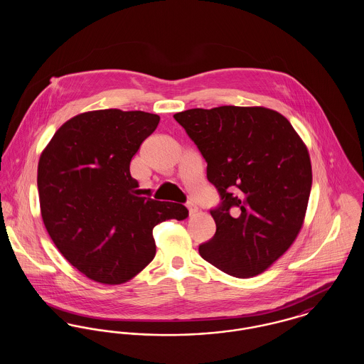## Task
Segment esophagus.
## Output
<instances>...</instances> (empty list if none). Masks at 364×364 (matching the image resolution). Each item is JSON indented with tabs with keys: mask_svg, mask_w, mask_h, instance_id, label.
Wrapping results in <instances>:
<instances>
[{
	"mask_svg": "<svg viewBox=\"0 0 364 364\" xmlns=\"http://www.w3.org/2000/svg\"><path fill=\"white\" fill-rule=\"evenodd\" d=\"M187 208L190 210V214H192V215L198 211V206H196V205H195V202H192V200L187 202Z\"/></svg>",
	"mask_w": 364,
	"mask_h": 364,
	"instance_id": "obj_1",
	"label": "esophagus"
}]
</instances>
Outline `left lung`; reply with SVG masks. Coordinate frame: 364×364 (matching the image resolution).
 <instances>
[{"instance_id": "obj_1", "label": "left lung", "mask_w": 364, "mask_h": 364, "mask_svg": "<svg viewBox=\"0 0 364 364\" xmlns=\"http://www.w3.org/2000/svg\"><path fill=\"white\" fill-rule=\"evenodd\" d=\"M208 162L220 195L210 208L215 233L199 254L229 276L254 277L291 247L311 192L306 144L282 114L266 107L220 106L176 113Z\"/></svg>"}]
</instances>
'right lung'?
Masks as SVG:
<instances>
[{
	"instance_id": "right-lung-1",
	"label": "right lung",
	"mask_w": 364,
	"mask_h": 364,
	"mask_svg": "<svg viewBox=\"0 0 364 364\" xmlns=\"http://www.w3.org/2000/svg\"><path fill=\"white\" fill-rule=\"evenodd\" d=\"M159 116L87 112L65 122L38 164L43 224L72 266L97 282L122 284L156 255L154 226L187 218L186 206L139 196L129 164Z\"/></svg>"
}]
</instances>
